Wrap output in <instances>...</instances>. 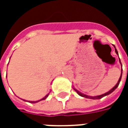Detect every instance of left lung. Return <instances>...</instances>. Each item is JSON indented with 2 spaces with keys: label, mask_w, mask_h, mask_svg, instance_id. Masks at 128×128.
Returning a JSON list of instances; mask_svg holds the SVG:
<instances>
[{
  "label": "left lung",
  "mask_w": 128,
  "mask_h": 128,
  "mask_svg": "<svg viewBox=\"0 0 128 128\" xmlns=\"http://www.w3.org/2000/svg\"><path fill=\"white\" fill-rule=\"evenodd\" d=\"M114 48H115L116 53V54L118 55V52H117V50H116V49L115 46H114ZM121 66H122V65H121ZM122 70H123L121 69V76H120V78H119V80H118L117 84H116L115 86H114V87H113L110 90H109V91H108V92H106V93H105V94H102V95H99V96H88V95H86V94H83V93H82V92H80V91H78L77 89H75V88H73V89L75 90V91L77 92V93H78V94H79V95H80L81 96H83V97H85V98H88V99H102V97H104V96H106V95H108V94H110V93H112V92L114 91V90H115V89L117 87H118V84H119V83H120V82H121V77H122Z\"/></svg>",
  "instance_id": "left-lung-1"
}]
</instances>
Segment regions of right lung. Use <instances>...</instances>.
I'll return each instance as SVG.
<instances>
[{"label":"right lung","instance_id":"obj_1","mask_svg":"<svg viewBox=\"0 0 128 128\" xmlns=\"http://www.w3.org/2000/svg\"><path fill=\"white\" fill-rule=\"evenodd\" d=\"M48 96V94H46V96H45L44 97H43V98L40 99V100H38V101H36V102H29V103H37V102H40V101H42V100H44V99H46V97H47Z\"/></svg>","mask_w":128,"mask_h":128}]
</instances>
